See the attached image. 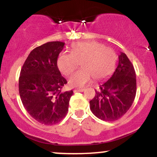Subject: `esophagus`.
<instances>
[{
    "instance_id": "obj_1",
    "label": "esophagus",
    "mask_w": 157,
    "mask_h": 157,
    "mask_svg": "<svg viewBox=\"0 0 157 157\" xmlns=\"http://www.w3.org/2000/svg\"><path fill=\"white\" fill-rule=\"evenodd\" d=\"M85 91L84 89H75V90H74V92H82V91Z\"/></svg>"
}]
</instances>
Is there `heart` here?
<instances>
[{
    "instance_id": "obj_1",
    "label": "heart",
    "mask_w": 157,
    "mask_h": 157,
    "mask_svg": "<svg viewBox=\"0 0 157 157\" xmlns=\"http://www.w3.org/2000/svg\"><path fill=\"white\" fill-rule=\"evenodd\" d=\"M117 55L114 50L96 41L78 42L71 46V53L63 52L59 55L57 65L61 73L69 75L79 63L82 68L70 77L68 84L82 87L92 78L101 80L110 76L116 67Z\"/></svg>"
}]
</instances>
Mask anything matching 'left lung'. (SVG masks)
<instances>
[{"label":"left lung","mask_w":157,"mask_h":157,"mask_svg":"<svg viewBox=\"0 0 157 157\" xmlns=\"http://www.w3.org/2000/svg\"><path fill=\"white\" fill-rule=\"evenodd\" d=\"M136 92V73L127 55L121 52L112 76L99 86L90 103V109L97 118L115 121L130 109Z\"/></svg>","instance_id":"obj_1"}]
</instances>
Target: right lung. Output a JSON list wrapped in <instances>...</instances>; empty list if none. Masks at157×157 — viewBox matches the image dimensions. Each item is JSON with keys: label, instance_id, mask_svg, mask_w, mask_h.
<instances>
[{"label": "right lung", "instance_id": "add662e5", "mask_svg": "<svg viewBox=\"0 0 157 157\" xmlns=\"http://www.w3.org/2000/svg\"><path fill=\"white\" fill-rule=\"evenodd\" d=\"M65 44L48 42L34 48L21 68L19 94L27 112L40 123H58L67 114L73 91L63 92L67 81L57 65Z\"/></svg>", "mask_w": 157, "mask_h": 157}]
</instances>
